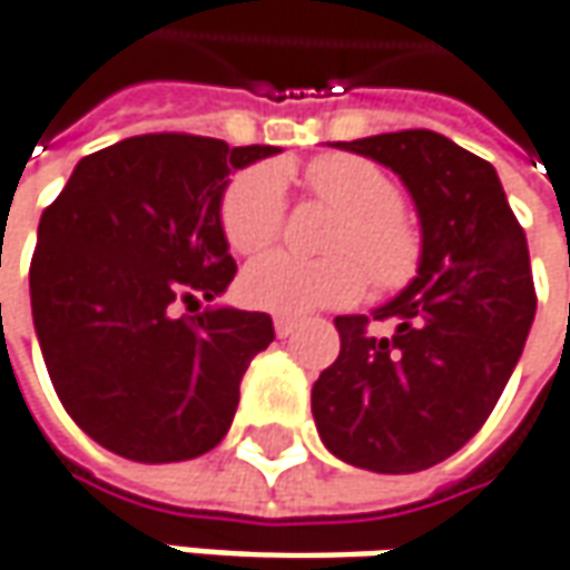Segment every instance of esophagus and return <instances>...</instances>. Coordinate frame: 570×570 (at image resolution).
Returning a JSON list of instances; mask_svg holds the SVG:
<instances>
[{
	"mask_svg": "<svg viewBox=\"0 0 570 570\" xmlns=\"http://www.w3.org/2000/svg\"><path fill=\"white\" fill-rule=\"evenodd\" d=\"M274 332H277V337L293 334L296 332V318H289V315H277V318H274Z\"/></svg>",
	"mask_w": 570,
	"mask_h": 570,
	"instance_id": "34e87169",
	"label": "esophagus"
}]
</instances>
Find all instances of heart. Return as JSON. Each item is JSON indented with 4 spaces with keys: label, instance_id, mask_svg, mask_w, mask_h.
I'll return each mask as SVG.
<instances>
[{
    "label": "heart",
    "instance_id": "obj_1",
    "mask_svg": "<svg viewBox=\"0 0 570 570\" xmlns=\"http://www.w3.org/2000/svg\"><path fill=\"white\" fill-rule=\"evenodd\" d=\"M312 200L334 210L325 233V258H299L289 252L264 255L242 274L248 306L284 315L341 309L357 303L366 277L380 293H399L424 264V233L402 210V190L376 161L332 153L303 171ZM286 223L284 175L274 165L238 171L223 190L219 226L238 255H258L281 236ZM367 274L363 275L362 271Z\"/></svg>",
    "mask_w": 570,
    "mask_h": 570
}]
</instances>
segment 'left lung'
Instances as JSON below:
<instances>
[{
  "label": "left lung",
  "mask_w": 570,
  "mask_h": 570,
  "mask_svg": "<svg viewBox=\"0 0 570 570\" xmlns=\"http://www.w3.org/2000/svg\"><path fill=\"white\" fill-rule=\"evenodd\" d=\"M389 165L411 190L424 264L370 315H337L341 354L312 385V414L334 456L409 475L462 450L494 411L532 315L530 248L491 161L433 130L341 142ZM389 321L392 335H373Z\"/></svg>",
  "instance_id": "left-lung-1"
}]
</instances>
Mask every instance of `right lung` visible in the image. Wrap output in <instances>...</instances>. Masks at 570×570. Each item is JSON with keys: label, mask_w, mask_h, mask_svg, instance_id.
Segmentation results:
<instances>
[{"label": "right lung", "mask_w": 570, "mask_h": 570, "mask_svg": "<svg viewBox=\"0 0 570 570\" xmlns=\"http://www.w3.org/2000/svg\"><path fill=\"white\" fill-rule=\"evenodd\" d=\"M281 153L142 134L76 165L43 210L31 312L66 414L117 456H204L233 424L267 312L207 309L236 277L219 226L229 171ZM187 308V313H181Z\"/></svg>", "instance_id": "1"}]
</instances>
